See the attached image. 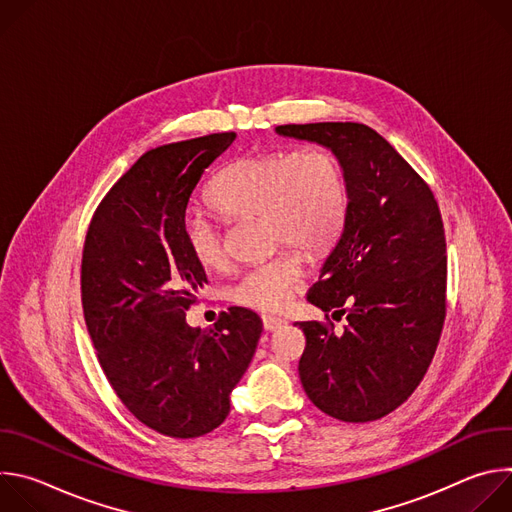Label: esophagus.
<instances>
[{
  "label": "esophagus",
  "mask_w": 512,
  "mask_h": 512,
  "mask_svg": "<svg viewBox=\"0 0 512 512\" xmlns=\"http://www.w3.org/2000/svg\"><path fill=\"white\" fill-rule=\"evenodd\" d=\"M263 326H265L267 332H277V330L285 328L287 322L283 318H277V316H265L263 318Z\"/></svg>",
  "instance_id": "1"
}]
</instances>
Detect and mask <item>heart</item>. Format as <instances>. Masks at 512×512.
Listing matches in <instances>:
<instances>
[{
	"mask_svg": "<svg viewBox=\"0 0 512 512\" xmlns=\"http://www.w3.org/2000/svg\"><path fill=\"white\" fill-rule=\"evenodd\" d=\"M208 202L229 218L261 216L275 245L291 243L318 253L338 237L348 196L338 158L324 148L304 145L289 154L265 152L239 158L212 180ZM184 239L198 265L218 269L227 263L223 235L208 218L190 214ZM302 273V255L283 249L243 271L231 298L257 312H279L294 300Z\"/></svg>",
	"mask_w": 512,
	"mask_h": 512,
	"instance_id": "1",
	"label": "heart"
}]
</instances>
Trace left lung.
<instances>
[{
  "label": "left lung",
  "instance_id": "1",
  "mask_svg": "<svg viewBox=\"0 0 512 512\" xmlns=\"http://www.w3.org/2000/svg\"><path fill=\"white\" fill-rule=\"evenodd\" d=\"M277 135L330 150L346 178L344 227L308 302L332 318L306 334L300 381L310 401L348 423L375 421L417 389L446 318V235L429 186L362 123L279 125Z\"/></svg>",
  "mask_w": 512,
  "mask_h": 512
}]
</instances>
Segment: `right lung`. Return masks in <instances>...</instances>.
<instances>
[{
    "label": "right lung",
    "instance_id": "right-lung-1",
    "mask_svg": "<svg viewBox=\"0 0 512 512\" xmlns=\"http://www.w3.org/2000/svg\"><path fill=\"white\" fill-rule=\"evenodd\" d=\"M235 137L212 133L143 154L103 198L85 239L83 310L103 373L143 425L180 440L227 419L263 330L237 306L210 330L186 322L208 283L184 239L186 206Z\"/></svg>",
    "mask_w": 512,
    "mask_h": 512
}]
</instances>
